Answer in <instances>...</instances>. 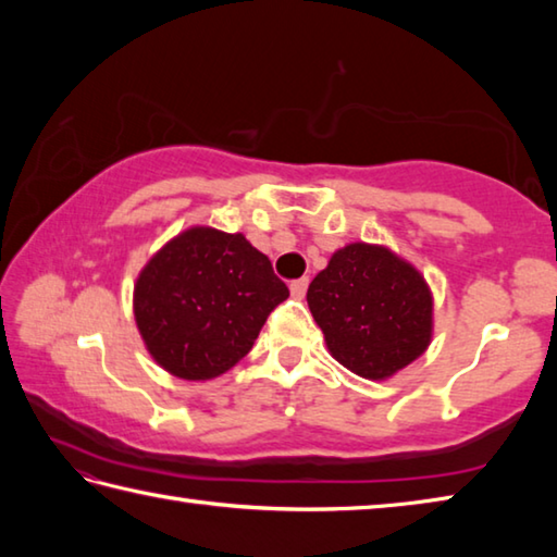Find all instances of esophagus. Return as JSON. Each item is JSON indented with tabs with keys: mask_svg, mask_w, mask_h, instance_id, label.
Listing matches in <instances>:
<instances>
[{
	"mask_svg": "<svg viewBox=\"0 0 557 557\" xmlns=\"http://www.w3.org/2000/svg\"><path fill=\"white\" fill-rule=\"evenodd\" d=\"M307 287H309V280L307 277H299V280H295L289 285V292H292V297H297V299H301L307 295Z\"/></svg>",
	"mask_w": 557,
	"mask_h": 557,
	"instance_id": "obj_1",
	"label": "esophagus"
}]
</instances>
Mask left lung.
Masks as SVG:
<instances>
[{"mask_svg":"<svg viewBox=\"0 0 557 557\" xmlns=\"http://www.w3.org/2000/svg\"><path fill=\"white\" fill-rule=\"evenodd\" d=\"M307 305L329 354L361 379H391L432 342L428 280L385 245L338 248L309 285Z\"/></svg>","mask_w":557,"mask_h":557,"instance_id":"1","label":"left lung"}]
</instances>
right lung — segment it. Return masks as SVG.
Instances as JSON below:
<instances>
[{"label": "right lung", "mask_w": 557, "mask_h": 557, "mask_svg": "<svg viewBox=\"0 0 557 557\" xmlns=\"http://www.w3.org/2000/svg\"><path fill=\"white\" fill-rule=\"evenodd\" d=\"M289 289L245 240L194 225L149 258L132 309L149 356L184 381H211L250 351Z\"/></svg>", "instance_id": "1"}]
</instances>
